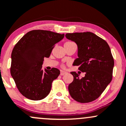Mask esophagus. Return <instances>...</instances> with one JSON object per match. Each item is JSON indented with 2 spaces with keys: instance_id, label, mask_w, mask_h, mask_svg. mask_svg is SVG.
<instances>
[{
  "instance_id": "34e87169",
  "label": "esophagus",
  "mask_w": 126,
  "mask_h": 126,
  "mask_svg": "<svg viewBox=\"0 0 126 126\" xmlns=\"http://www.w3.org/2000/svg\"><path fill=\"white\" fill-rule=\"evenodd\" d=\"M66 74V72L64 71V70H60V75H64Z\"/></svg>"
}]
</instances>
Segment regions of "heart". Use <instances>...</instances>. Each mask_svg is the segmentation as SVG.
Here are the masks:
<instances>
[{
    "instance_id": "1",
    "label": "heart",
    "mask_w": 126,
    "mask_h": 126,
    "mask_svg": "<svg viewBox=\"0 0 126 126\" xmlns=\"http://www.w3.org/2000/svg\"><path fill=\"white\" fill-rule=\"evenodd\" d=\"M70 43H72V42H70V41H68V42H66L65 44H70Z\"/></svg>"
}]
</instances>
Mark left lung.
Instances as JSON below:
<instances>
[{"label": "left lung", "instance_id": "left-lung-1", "mask_svg": "<svg viewBox=\"0 0 126 126\" xmlns=\"http://www.w3.org/2000/svg\"><path fill=\"white\" fill-rule=\"evenodd\" d=\"M66 38L78 47V57L73 65L85 72L79 78L71 72L74 81L68 86L70 96L80 103H88L97 99L110 83L112 78L114 61L110 46L103 39L93 33H66Z\"/></svg>", "mask_w": 126, "mask_h": 126}]
</instances>
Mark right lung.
Here are the masks:
<instances>
[{
	"mask_svg": "<svg viewBox=\"0 0 126 126\" xmlns=\"http://www.w3.org/2000/svg\"><path fill=\"white\" fill-rule=\"evenodd\" d=\"M64 36L48 30H32L13 48L11 74L19 92L27 99L41 100L50 92L52 81L59 75L60 70H43L44 58L49 57L55 44Z\"/></svg>",
	"mask_w": 126,
	"mask_h": 126,
	"instance_id": "1",
	"label": "right lung"
}]
</instances>
